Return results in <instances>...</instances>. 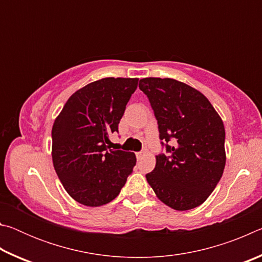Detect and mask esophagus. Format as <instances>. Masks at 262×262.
<instances>
[{
	"label": "esophagus",
	"instance_id": "1",
	"mask_svg": "<svg viewBox=\"0 0 262 262\" xmlns=\"http://www.w3.org/2000/svg\"><path fill=\"white\" fill-rule=\"evenodd\" d=\"M143 155H144V152H143V151L136 152V157H137V159H141L142 157H143Z\"/></svg>",
	"mask_w": 262,
	"mask_h": 262
}]
</instances>
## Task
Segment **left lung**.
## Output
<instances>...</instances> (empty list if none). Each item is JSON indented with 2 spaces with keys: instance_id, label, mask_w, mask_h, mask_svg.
<instances>
[{
  "instance_id": "left-lung-1",
  "label": "left lung",
  "mask_w": 262,
  "mask_h": 262,
  "mask_svg": "<svg viewBox=\"0 0 262 262\" xmlns=\"http://www.w3.org/2000/svg\"><path fill=\"white\" fill-rule=\"evenodd\" d=\"M139 88L149 98L159 139L168 154L156 156V166L145 178L159 200L172 209L199 207L223 174V121L205 95L177 79L142 78Z\"/></svg>"
}]
</instances>
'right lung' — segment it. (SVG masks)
<instances>
[{
  "label": "right lung",
  "mask_w": 262,
  "mask_h": 262,
  "mask_svg": "<svg viewBox=\"0 0 262 262\" xmlns=\"http://www.w3.org/2000/svg\"><path fill=\"white\" fill-rule=\"evenodd\" d=\"M139 78L106 77L69 97L52 128V159L75 201L99 207L118 196L136 164L134 152L111 149L110 136Z\"/></svg>",
  "instance_id": "add662e5"
}]
</instances>
